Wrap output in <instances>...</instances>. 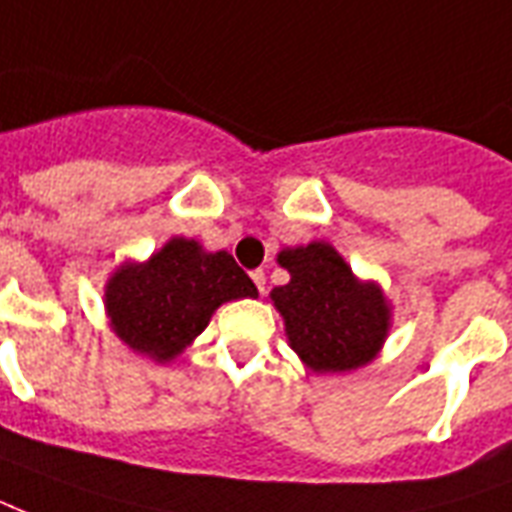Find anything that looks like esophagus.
<instances>
[{"label":"esophagus","instance_id":"obj_1","mask_svg":"<svg viewBox=\"0 0 512 512\" xmlns=\"http://www.w3.org/2000/svg\"><path fill=\"white\" fill-rule=\"evenodd\" d=\"M252 282H255V287L260 293L266 290V274H263V271H252Z\"/></svg>","mask_w":512,"mask_h":512}]
</instances>
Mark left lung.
<instances>
[{"label": "left lung", "mask_w": 512, "mask_h": 512, "mask_svg": "<svg viewBox=\"0 0 512 512\" xmlns=\"http://www.w3.org/2000/svg\"><path fill=\"white\" fill-rule=\"evenodd\" d=\"M290 282L271 290L287 344L314 374L355 372L380 355L393 306L380 282L358 279L328 241L287 246L276 255Z\"/></svg>", "instance_id": "left-lung-1"}]
</instances>
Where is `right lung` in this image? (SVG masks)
<instances>
[{
  "instance_id": "add662e5",
  "label": "right lung",
  "mask_w": 512,
  "mask_h": 512,
  "mask_svg": "<svg viewBox=\"0 0 512 512\" xmlns=\"http://www.w3.org/2000/svg\"><path fill=\"white\" fill-rule=\"evenodd\" d=\"M238 298H257V287L233 255L173 236L149 260H124L108 276L102 304L132 352L168 363L206 331L219 306Z\"/></svg>"
}]
</instances>
